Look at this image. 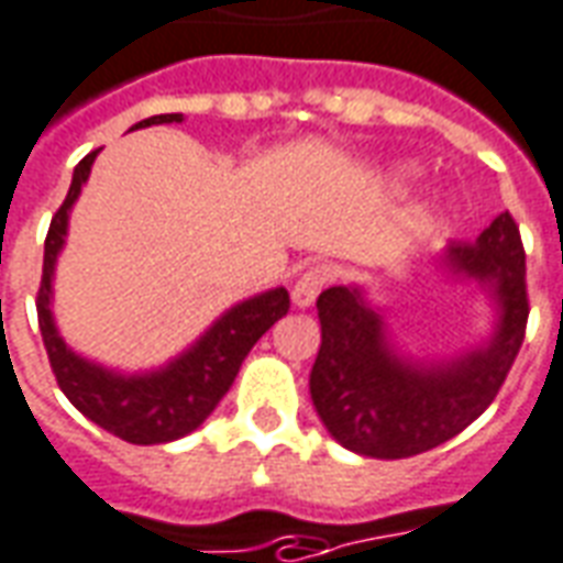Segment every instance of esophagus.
<instances>
[{
	"mask_svg": "<svg viewBox=\"0 0 563 563\" xmlns=\"http://www.w3.org/2000/svg\"><path fill=\"white\" fill-rule=\"evenodd\" d=\"M330 282V269L327 266H306L299 278L294 282V290H290V299H294V306L299 309H309L311 302L318 299L323 287Z\"/></svg>",
	"mask_w": 563,
	"mask_h": 563,
	"instance_id": "esophagus-1",
	"label": "esophagus"
}]
</instances>
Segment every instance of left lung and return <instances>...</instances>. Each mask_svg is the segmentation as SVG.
<instances>
[{
  "label": "left lung",
  "instance_id": "obj_1",
  "mask_svg": "<svg viewBox=\"0 0 563 563\" xmlns=\"http://www.w3.org/2000/svg\"><path fill=\"white\" fill-rule=\"evenodd\" d=\"M453 276L489 285L500 318L492 342L453 363L396 354L387 323L360 287H327L318 297L321 351L309 389L327 432L368 459H408L434 450L489 408L525 342L528 287L519 224L500 212L474 242L444 252Z\"/></svg>",
  "mask_w": 563,
  "mask_h": 563
}]
</instances>
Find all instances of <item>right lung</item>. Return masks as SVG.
Here are the masks:
<instances>
[{"mask_svg":"<svg viewBox=\"0 0 563 563\" xmlns=\"http://www.w3.org/2000/svg\"><path fill=\"white\" fill-rule=\"evenodd\" d=\"M162 122H183V113L150 117L137 122L134 129L162 125ZM96 155L98 150L89 152L84 162L74 167L71 188L65 195L63 207L56 209L47 240H44V273H41L38 299H35L41 339L51 356L56 384L77 411L129 444H167V441L195 432L197 426L216 411V405L231 389L233 377L254 342L278 318L287 314L290 297L285 287H276L261 297L245 299L231 311H224L186 354L176 356L174 363H167L158 372H146V375H117V372H108L104 366H96V363L74 354L53 323V266H56V254L63 252L65 245L68 212L89 179Z\"/></svg>","mask_w":563,"mask_h":563,"instance_id":"add662e5","label":"right lung"}]
</instances>
